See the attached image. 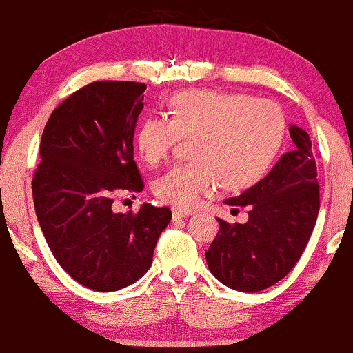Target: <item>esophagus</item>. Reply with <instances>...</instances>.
<instances>
[{"mask_svg":"<svg viewBox=\"0 0 353 353\" xmlns=\"http://www.w3.org/2000/svg\"><path fill=\"white\" fill-rule=\"evenodd\" d=\"M192 216V210L188 209H172V217L174 219H184Z\"/></svg>","mask_w":353,"mask_h":353,"instance_id":"34e87169","label":"esophagus"}]
</instances>
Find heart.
<instances>
[{"instance_id": "heart-1", "label": "heart", "mask_w": 353, "mask_h": 353, "mask_svg": "<svg viewBox=\"0 0 353 353\" xmlns=\"http://www.w3.org/2000/svg\"><path fill=\"white\" fill-rule=\"evenodd\" d=\"M285 116L270 99L242 92L192 89L169 101V117L148 116L134 143L148 164H159L181 137H192L188 163L154 181V194L181 209L196 208L222 184L244 188L274 163L285 137Z\"/></svg>"}]
</instances>
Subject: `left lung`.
<instances>
[{"instance_id":"left-lung-1","label":"left lung","mask_w":353,"mask_h":353,"mask_svg":"<svg viewBox=\"0 0 353 353\" xmlns=\"http://www.w3.org/2000/svg\"><path fill=\"white\" fill-rule=\"evenodd\" d=\"M295 148L285 152L264 179L228 205L249 209L245 224L219 221L205 252L217 281L241 292H259L277 283L297 264L312 236L320 209L317 165L309 134L290 125Z\"/></svg>"}]
</instances>
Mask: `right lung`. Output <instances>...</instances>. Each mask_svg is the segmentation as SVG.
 <instances>
[{
    "instance_id": "1",
    "label": "right lung",
    "mask_w": 353,
    "mask_h": 353,
    "mask_svg": "<svg viewBox=\"0 0 353 353\" xmlns=\"http://www.w3.org/2000/svg\"><path fill=\"white\" fill-rule=\"evenodd\" d=\"M144 83L96 81L64 99L44 125L33 182L43 236L68 274L88 289L112 292L139 281L171 210L144 202L114 212L119 190L144 189L134 131Z\"/></svg>"
}]
</instances>
